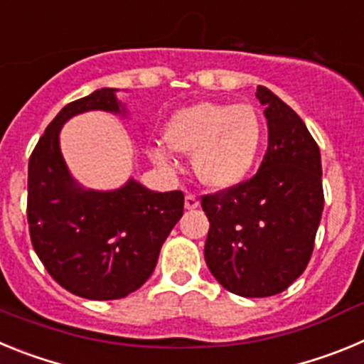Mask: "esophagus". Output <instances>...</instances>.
Returning a JSON list of instances; mask_svg holds the SVG:
<instances>
[{"mask_svg":"<svg viewBox=\"0 0 364 364\" xmlns=\"http://www.w3.org/2000/svg\"><path fill=\"white\" fill-rule=\"evenodd\" d=\"M198 204H200V202H198V198L195 197V195H191V193L186 195V202H184L186 210H197Z\"/></svg>","mask_w":364,"mask_h":364,"instance_id":"1","label":"esophagus"}]
</instances>
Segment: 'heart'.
Segmentation results:
<instances>
[{
  "label": "heart",
  "instance_id": "heart-1",
  "mask_svg": "<svg viewBox=\"0 0 364 364\" xmlns=\"http://www.w3.org/2000/svg\"><path fill=\"white\" fill-rule=\"evenodd\" d=\"M166 140L175 151L193 154V169L202 184L226 189L253 169L264 142V125L252 105L202 102L180 109L167 122ZM153 159L166 169L176 166L166 146L154 147Z\"/></svg>",
  "mask_w": 364,
  "mask_h": 364
}]
</instances>
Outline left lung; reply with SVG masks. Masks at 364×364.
Instances as JSON below:
<instances>
[{
	"mask_svg": "<svg viewBox=\"0 0 364 364\" xmlns=\"http://www.w3.org/2000/svg\"><path fill=\"white\" fill-rule=\"evenodd\" d=\"M257 98L268 120L259 171L200 197L210 220L205 264L240 297L281 294L306 269L324 205L319 146L304 122L266 87Z\"/></svg>",
	"mask_w": 364,
	"mask_h": 364,
	"instance_id": "1",
	"label": "left lung"
}]
</instances>
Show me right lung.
<instances>
[{"label":"right lung","mask_w":364,"mask_h":364,"mask_svg":"<svg viewBox=\"0 0 364 364\" xmlns=\"http://www.w3.org/2000/svg\"><path fill=\"white\" fill-rule=\"evenodd\" d=\"M117 89L67 104L28 159L27 220L34 252L67 291L92 301L122 299L151 277L160 247L184 213V193H154L129 180L114 191H85L69 175L60 129L85 111L125 112Z\"/></svg>","instance_id":"add662e5"}]
</instances>
